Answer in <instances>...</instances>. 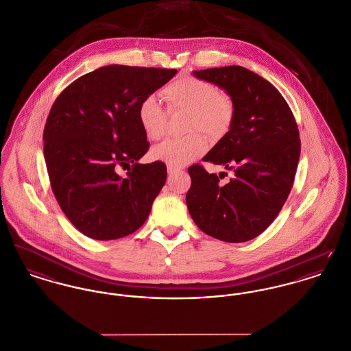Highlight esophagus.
<instances>
[{
  "label": "esophagus",
  "mask_w": 351,
  "mask_h": 351,
  "mask_svg": "<svg viewBox=\"0 0 351 351\" xmlns=\"http://www.w3.org/2000/svg\"><path fill=\"white\" fill-rule=\"evenodd\" d=\"M167 171H168V175H169V176H172V175L178 173L180 169H179V168H175V167H171V165H168V167H167Z\"/></svg>",
  "instance_id": "1"
}]
</instances>
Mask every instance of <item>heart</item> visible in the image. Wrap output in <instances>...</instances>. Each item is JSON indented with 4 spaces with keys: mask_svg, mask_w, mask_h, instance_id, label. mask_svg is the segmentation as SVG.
Instances as JSON below:
<instances>
[{
    "mask_svg": "<svg viewBox=\"0 0 351 351\" xmlns=\"http://www.w3.org/2000/svg\"><path fill=\"white\" fill-rule=\"evenodd\" d=\"M169 110H189V131H203L214 140L228 135L235 120V104L227 93L217 92L210 81L183 76L162 89ZM137 119L145 136L158 140L164 132L167 113L155 96H147L137 108ZM207 140L202 134H191L182 138H167L156 145L151 156L154 160L180 168L193 162L207 151Z\"/></svg>",
    "mask_w": 351,
    "mask_h": 351,
    "instance_id": "obj_1",
    "label": "heart"
}]
</instances>
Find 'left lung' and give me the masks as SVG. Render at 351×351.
<instances>
[{
    "label": "left lung",
    "instance_id": "8db88e82",
    "mask_svg": "<svg viewBox=\"0 0 351 351\" xmlns=\"http://www.w3.org/2000/svg\"><path fill=\"white\" fill-rule=\"evenodd\" d=\"M192 75L224 89L235 104L231 131L203 158L235 175L223 186L220 175L208 173L199 164L189 168V215L215 239L251 241L275 220L293 189L300 155L294 114L271 82L243 66L210 68Z\"/></svg>",
    "mask_w": 351,
    "mask_h": 351
}]
</instances>
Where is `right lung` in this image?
I'll list each match as a JSON object with an SVG mask.
<instances>
[{"label": "right lung", "instance_id": "obj_1", "mask_svg": "<svg viewBox=\"0 0 351 351\" xmlns=\"http://www.w3.org/2000/svg\"><path fill=\"white\" fill-rule=\"evenodd\" d=\"M176 69L108 65L68 85L45 123L44 158L57 203L71 223L96 241L138 230L167 179L162 162L140 164L149 143L138 104ZM133 164L125 178L120 166Z\"/></svg>", "mask_w": 351, "mask_h": 351}]
</instances>
